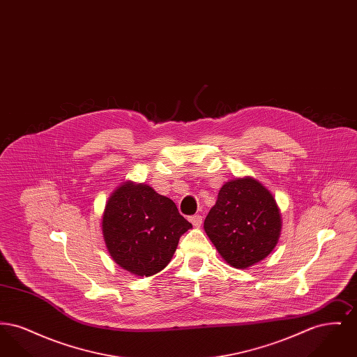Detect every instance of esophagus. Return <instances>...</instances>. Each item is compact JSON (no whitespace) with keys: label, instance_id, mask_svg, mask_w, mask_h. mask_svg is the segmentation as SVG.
Listing matches in <instances>:
<instances>
[{"label":"esophagus","instance_id":"1","mask_svg":"<svg viewBox=\"0 0 357 357\" xmlns=\"http://www.w3.org/2000/svg\"><path fill=\"white\" fill-rule=\"evenodd\" d=\"M190 220V222L192 223V226H195V227H199L201 225H202V217L201 215H192V217H190L188 218Z\"/></svg>","mask_w":357,"mask_h":357}]
</instances>
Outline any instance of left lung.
Listing matches in <instances>:
<instances>
[{
  "label": "left lung",
  "instance_id": "obj_1",
  "mask_svg": "<svg viewBox=\"0 0 357 357\" xmlns=\"http://www.w3.org/2000/svg\"><path fill=\"white\" fill-rule=\"evenodd\" d=\"M281 213L272 192L255 178L226 182L204 220V231L222 258L236 269L271 255L281 234Z\"/></svg>",
  "mask_w": 357,
  "mask_h": 357
}]
</instances>
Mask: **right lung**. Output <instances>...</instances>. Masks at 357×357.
Segmentation results:
<instances>
[{
	"label": "right lung",
	"mask_w": 357,
	"mask_h": 357,
	"mask_svg": "<svg viewBox=\"0 0 357 357\" xmlns=\"http://www.w3.org/2000/svg\"><path fill=\"white\" fill-rule=\"evenodd\" d=\"M191 227L170 198L144 183H121L102 213L108 253L123 269L140 277L163 271L179 238Z\"/></svg>",
	"instance_id": "1"
}]
</instances>
